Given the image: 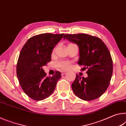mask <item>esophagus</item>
<instances>
[{
  "label": "esophagus",
  "instance_id": "obj_1",
  "mask_svg": "<svg viewBox=\"0 0 126 126\" xmlns=\"http://www.w3.org/2000/svg\"><path fill=\"white\" fill-rule=\"evenodd\" d=\"M66 73H67V72H66V71H61V75H64L65 74H66Z\"/></svg>",
  "mask_w": 126,
  "mask_h": 126
}]
</instances>
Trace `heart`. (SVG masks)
<instances>
[{
  "label": "heart",
  "mask_w": 126,
  "mask_h": 126,
  "mask_svg": "<svg viewBox=\"0 0 126 126\" xmlns=\"http://www.w3.org/2000/svg\"><path fill=\"white\" fill-rule=\"evenodd\" d=\"M56 51V48L53 49V53H54ZM57 66L61 68V69H68L70 67L71 65H70V63L68 61H61L60 62V63H57Z\"/></svg>",
  "instance_id": "b5f03b06"
}]
</instances>
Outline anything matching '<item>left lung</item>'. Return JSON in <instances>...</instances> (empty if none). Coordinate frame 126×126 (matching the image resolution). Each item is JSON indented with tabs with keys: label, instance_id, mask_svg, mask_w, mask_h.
Returning <instances> with one entry per match:
<instances>
[{
	"label": "left lung",
	"instance_id": "obj_1",
	"mask_svg": "<svg viewBox=\"0 0 126 126\" xmlns=\"http://www.w3.org/2000/svg\"><path fill=\"white\" fill-rule=\"evenodd\" d=\"M63 39L78 45V63L84 66L82 71L87 69L86 78L77 74L71 85L74 93L85 101L99 98L108 88L113 73L112 59L106 45L99 38L84 33L66 34Z\"/></svg>",
	"mask_w": 126,
	"mask_h": 126
}]
</instances>
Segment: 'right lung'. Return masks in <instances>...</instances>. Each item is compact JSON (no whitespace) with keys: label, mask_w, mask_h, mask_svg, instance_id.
Here are the masks:
<instances>
[{"label":"right lung","mask_w":126,"mask_h":126,"mask_svg":"<svg viewBox=\"0 0 126 126\" xmlns=\"http://www.w3.org/2000/svg\"><path fill=\"white\" fill-rule=\"evenodd\" d=\"M63 35L44 33L33 36L20 51L16 75L23 92L32 99L39 101L48 98L61 77L59 71L52 77H46L42 67L51 61L53 49Z\"/></svg>","instance_id":"1"}]
</instances>
